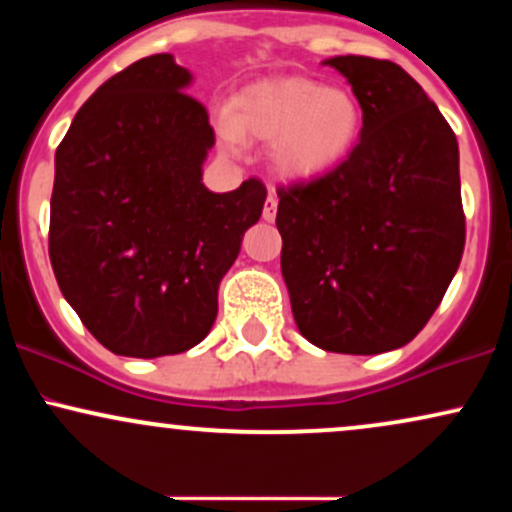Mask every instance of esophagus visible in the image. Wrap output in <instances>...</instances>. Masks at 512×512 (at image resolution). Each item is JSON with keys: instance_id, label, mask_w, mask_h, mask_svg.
I'll return each mask as SVG.
<instances>
[{"instance_id": "1", "label": "esophagus", "mask_w": 512, "mask_h": 512, "mask_svg": "<svg viewBox=\"0 0 512 512\" xmlns=\"http://www.w3.org/2000/svg\"><path fill=\"white\" fill-rule=\"evenodd\" d=\"M276 207H279V199H276L274 192H269L267 202H264V209H262V219L264 221H274L276 219Z\"/></svg>"}]
</instances>
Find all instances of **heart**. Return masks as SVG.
Masks as SVG:
<instances>
[{"instance_id":"heart-1","label":"heart","mask_w":512,"mask_h":512,"mask_svg":"<svg viewBox=\"0 0 512 512\" xmlns=\"http://www.w3.org/2000/svg\"><path fill=\"white\" fill-rule=\"evenodd\" d=\"M363 129V110L346 88H327L305 76L257 81L221 113L219 134L228 149L243 137L274 142L272 161L279 173L315 180L330 173L354 151Z\"/></svg>"}]
</instances>
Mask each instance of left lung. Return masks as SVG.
<instances>
[{"label": "left lung", "instance_id": "obj_1", "mask_svg": "<svg viewBox=\"0 0 512 512\" xmlns=\"http://www.w3.org/2000/svg\"><path fill=\"white\" fill-rule=\"evenodd\" d=\"M361 139L330 173L279 187L281 274L298 330L334 354H383L416 337L464 250L457 139L395 62L342 55Z\"/></svg>", "mask_w": 512, "mask_h": 512}]
</instances>
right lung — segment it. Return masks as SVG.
Masks as SVG:
<instances>
[{
	"label": "right lung",
	"instance_id": "obj_1",
	"mask_svg": "<svg viewBox=\"0 0 512 512\" xmlns=\"http://www.w3.org/2000/svg\"><path fill=\"white\" fill-rule=\"evenodd\" d=\"M173 55L129 64L81 105L55 154L50 262L86 330L117 356L182 354L207 337L219 284L267 187L209 192L207 108Z\"/></svg>",
	"mask_w": 512,
	"mask_h": 512
}]
</instances>
